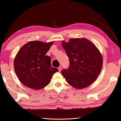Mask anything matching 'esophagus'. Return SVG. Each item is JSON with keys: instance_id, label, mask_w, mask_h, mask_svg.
<instances>
[{"instance_id": "1", "label": "esophagus", "mask_w": 121, "mask_h": 121, "mask_svg": "<svg viewBox=\"0 0 121 121\" xmlns=\"http://www.w3.org/2000/svg\"><path fill=\"white\" fill-rule=\"evenodd\" d=\"M58 69H59V72H60V71H61V70H62V67L60 66L59 67H58Z\"/></svg>"}]
</instances>
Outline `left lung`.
Here are the masks:
<instances>
[{"label":"left lung","mask_w":121,"mask_h":121,"mask_svg":"<svg viewBox=\"0 0 121 121\" xmlns=\"http://www.w3.org/2000/svg\"><path fill=\"white\" fill-rule=\"evenodd\" d=\"M63 48L69 58L67 70L61 73L69 85L77 89L87 87L101 72L103 60L101 53L92 42L84 38L63 40Z\"/></svg>","instance_id":"obj_1"}]
</instances>
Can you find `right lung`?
Wrapping results in <instances>:
<instances>
[{
    "instance_id": "1",
    "label": "right lung",
    "mask_w": 121,
    "mask_h": 121,
    "mask_svg": "<svg viewBox=\"0 0 121 121\" xmlns=\"http://www.w3.org/2000/svg\"><path fill=\"white\" fill-rule=\"evenodd\" d=\"M54 42L30 41L16 54L14 60L16 75L23 84L30 89L40 90L51 82L58 69L51 66V60L46 54Z\"/></svg>"
}]
</instances>
